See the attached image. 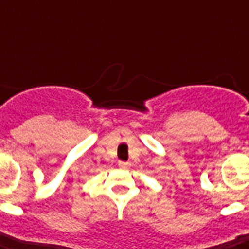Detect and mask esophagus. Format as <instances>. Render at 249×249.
Listing matches in <instances>:
<instances>
[{
    "label": "esophagus",
    "mask_w": 249,
    "mask_h": 249,
    "mask_svg": "<svg viewBox=\"0 0 249 249\" xmlns=\"http://www.w3.org/2000/svg\"><path fill=\"white\" fill-rule=\"evenodd\" d=\"M119 166H120V168H123V169H128L129 166H130V163H125V161H120V163H119Z\"/></svg>",
    "instance_id": "obj_1"
}]
</instances>
